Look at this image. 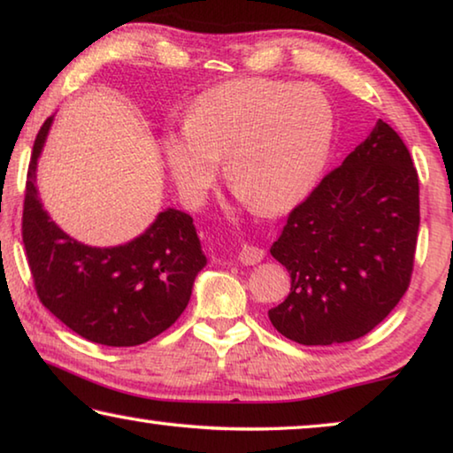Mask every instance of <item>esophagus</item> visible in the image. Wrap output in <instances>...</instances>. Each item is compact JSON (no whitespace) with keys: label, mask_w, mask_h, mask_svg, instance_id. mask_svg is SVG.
I'll return each mask as SVG.
<instances>
[{"label":"esophagus","mask_w":453,"mask_h":453,"mask_svg":"<svg viewBox=\"0 0 453 453\" xmlns=\"http://www.w3.org/2000/svg\"><path fill=\"white\" fill-rule=\"evenodd\" d=\"M265 257V250L261 247H253V245H242L241 253H239V261L242 265H257V263L263 261Z\"/></svg>","instance_id":"1"}]
</instances>
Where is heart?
Here are the masks:
<instances>
[{"label": "heart", "instance_id": "heart-1", "mask_svg": "<svg viewBox=\"0 0 453 453\" xmlns=\"http://www.w3.org/2000/svg\"><path fill=\"white\" fill-rule=\"evenodd\" d=\"M332 111L314 87L281 81L222 82L196 99L186 127L164 137L172 176L188 200L226 178L255 211L285 212L316 186L328 162Z\"/></svg>", "mask_w": 453, "mask_h": 453}]
</instances>
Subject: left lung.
<instances>
[{
    "label": "left lung",
    "mask_w": 453,
    "mask_h": 453,
    "mask_svg": "<svg viewBox=\"0 0 453 453\" xmlns=\"http://www.w3.org/2000/svg\"><path fill=\"white\" fill-rule=\"evenodd\" d=\"M419 231V178L407 145L382 119L289 212L271 255L289 271L273 328L303 346L357 340L405 296Z\"/></svg>",
    "instance_id": "left-lung-1"
}]
</instances>
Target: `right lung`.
Returning <instances> with one entry per match:
<instances>
[{
	"label": "right lung",
	"instance_id": "1",
	"mask_svg": "<svg viewBox=\"0 0 453 453\" xmlns=\"http://www.w3.org/2000/svg\"><path fill=\"white\" fill-rule=\"evenodd\" d=\"M54 117L34 142L22 239L40 302L90 342L137 346L168 330L186 310L206 257L190 214L165 208L143 234L117 247L68 236L40 203L38 157Z\"/></svg>",
	"mask_w": 453,
	"mask_h": 453
}]
</instances>
